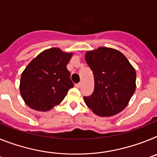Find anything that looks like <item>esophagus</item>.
<instances>
[{"instance_id": "esophagus-1", "label": "esophagus", "mask_w": 157, "mask_h": 157, "mask_svg": "<svg viewBox=\"0 0 157 157\" xmlns=\"http://www.w3.org/2000/svg\"><path fill=\"white\" fill-rule=\"evenodd\" d=\"M75 86L77 87V88H80V87L82 86V82H78L77 83V84H75Z\"/></svg>"}]
</instances>
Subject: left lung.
<instances>
[{
	"label": "left lung",
	"instance_id": "left-lung-1",
	"mask_svg": "<svg viewBox=\"0 0 157 157\" xmlns=\"http://www.w3.org/2000/svg\"><path fill=\"white\" fill-rule=\"evenodd\" d=\"M94 76V91L84 97L86 105L99 116L120 113L128 105L136 89V72L120 51L100 47L85 55Z\"/></svg>",
	"mask_w": 157,
	"mask_h": 157
}]
</instances>
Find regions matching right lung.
Instances as JSON below:
<instances>
[{
	"instance_id": "right-lung-1",
	"label": "right lung",
	"mask_w": 157,
	"mask_h": 157,
	"mask_svg": "<svg viewBox=\"0 0 157 157\" xmlns=\"http://www.w3.org/2000/svg\"><path fill=\"white\" fill-rule=\"evenodd\" d=\"M72 52L59 48L43 51L22 73L19 90L23 101L36 111L46 112L59 105L74 86L67 64Z\"/></svg>"
}]
</instances>
